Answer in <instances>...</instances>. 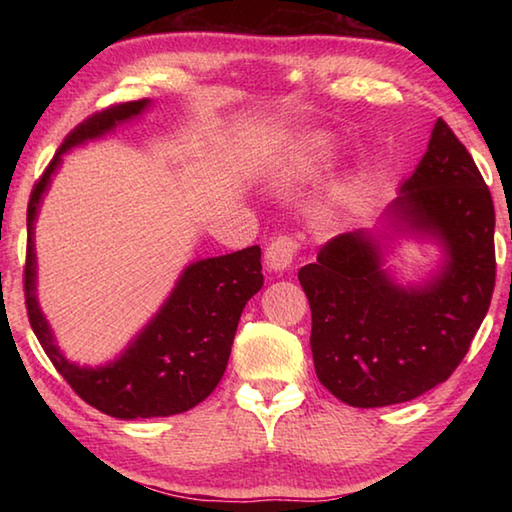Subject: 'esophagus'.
I'll return each instance as SVG.
<instances>
[{"mask_svg": "<svg viewBox=\"0 0 512 512\" xmlns=\"http://www.w3.org/2000/svg\"><path fill=\"white\" fill-rule=\"evenodd\" d=\"M300 253V241L291 235L275 237L266 248V264L273 271H287Z\"/></svg>", "mask_w": 512, "mask_h": 512, "instance_id": "obj_1", "label": "esophagus"}]
</instances>
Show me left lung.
<instances>
[{
	"instance_id": "left-lung-1",
	"label": "left lung",
	"mask_w": 512,
	"mask_h": 512,
	"mask_svg": "<svg viewBox=\"0 0 512 512\" xmlns=\"http://www.w3.org/2000/svg\"><path fill=\"white\" fill-rule=\"evenodd\" d=\"M393 210L445 244L447 266L431 284L397 287L361 232L329 239L316 262L298 271L311 307L316 375L359 409L409 402L452 377L495 291V205L445 119L433 126Z\"/></svg>"
}]
</instances>
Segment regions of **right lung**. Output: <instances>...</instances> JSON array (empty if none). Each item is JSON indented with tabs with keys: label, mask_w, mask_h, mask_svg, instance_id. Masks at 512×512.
Here are the masks:
<instances>
[{
	"label": "right lung",
	"mask_w": 512,
	"mask_h": 512,
	"mask_svg": "<svg viewBox=\"0 0 512 512\" xmlns=\"http://www.w3.org/2000/svg\"><path fill=\"white\" fill-rule=\"evenodd\" d=\"M146 103V99L115 103L72 128L33 185L27 207L24 302L33 334L72 391L97 411L119 420L176 415L203 402L228 366L241 311L264 284L259 246L203 259L187 268L160 314L115 363L97 370L79 368L58 352L36 300L33 221L42 192L67 149L108 133L119 121L140 115Z\"/></svg>",
	"instance_id": "1"
}]
</instances>
